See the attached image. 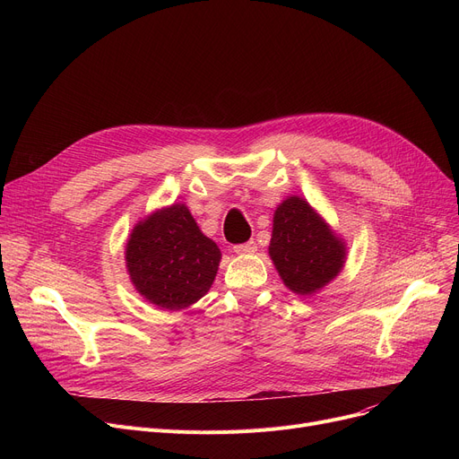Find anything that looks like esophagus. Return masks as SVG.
Masks as SVG:
<instances>
[{
    "instance_id": "esophagus-1",
    "label": "esophagus",
    "mask_w": 459,
    "mask_h": 459,
    "mask_svg": "<svg viewBox=\"0 0 459 459\" xmlns=\"http://www.w3.org/2000/svg\"><path fill=\"white\" fill-rule=\"evenodd\" d=\"M256 251V244L253 242H246V244H238V246H234V253H238V255H253Z\"/></svg>"
}]
</instances>
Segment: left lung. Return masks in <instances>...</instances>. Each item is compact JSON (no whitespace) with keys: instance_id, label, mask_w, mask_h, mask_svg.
<instances>
[{"instance_id":"1","label":"left lung","mask_w":459,"mask_h":459,"mask_svg":"<svg viewBox=\"0 0 459 459\" xmlns=\"http://www.w3.org/2000/svg\"><path fill=\"white\" fill-rule=\"evenodd\" d=\"M270 256L294 294L310 296L341 273L346 244L301 197H288L273 213Z\"/></svg>"}]
</instances>
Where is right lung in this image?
<instances>
[{
  "mask_svg": "<svg viewBox=\"0 0 459 459\" xmlns=\"http://www.w3.org/2000/svg\"><path fill=\"white\" fill-rule=\"evenodd\" d=\"M220 260V247L180 203L144 217L126 244L132 284L158 308L180 310L199 301L210 290Z\"/></svg>",
  "mask_w": 459,
  "mask_h": 459,
  "instance_id": "right-lung-1",
  "label": "right lung"
}]
</instances>
